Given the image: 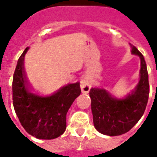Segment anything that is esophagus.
I'll return each mask as SVG.
<instances>
[{
  "instance_id": "obj_1",
  "label": "esophagus",
  "mask_w": 157,
  "mask_h": 157,
  "mask_svg": "<svg viewBox=\"0 0 157 157\" xmlns=\"http://www.w3.org/2000/svg\"><path fill=\"white\" fill-rule=\"evenodd\" d=\"M91 82L87 79H83L81 82V89L83 93H88L91 89Z\"/></svg>"
}]
</instances>
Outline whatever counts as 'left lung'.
<instances>
[{
	"label": "left lung",
	"instance_id": "left-lung-1",
	"mask_svg": "<svg viewBox=\"0 0 157 157\" xmlns=\"http://www.w3.org/2000/svg\"><path fill=\"white\" fill-rule=\"evenodd\" d=\"M132 54L140 58V78L135 91L122 99L116 98L103 88L92 87V112L96 129L103 135L116 136L129 131L144 114L150 93L148 72L144 56L135 46Z\"/></svg>",
	"mask_w": 157,
	"mask_h": 157
}]
</instances>
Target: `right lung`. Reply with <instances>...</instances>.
<instances>
[{
  "label": "right lung",
  "instance_id": "add662e5",
  "mask_svg": "<svg viewBox=\"0 0 157 157\" xmlns=\"http://www.w3.org/2000/svg\"><path fill=\"white\" fill-rule=\"evenodd\" d=\"M28 49L27 47L18 59L13 75V107L21 124L29 135L42 140L55 139L65 131L66 113L81 94L80 83L68 84L49 96L33 92L23 66Z\"/></svg>",
  "mask_w": 157,
  "mask_h": 157
}]
</instances>
